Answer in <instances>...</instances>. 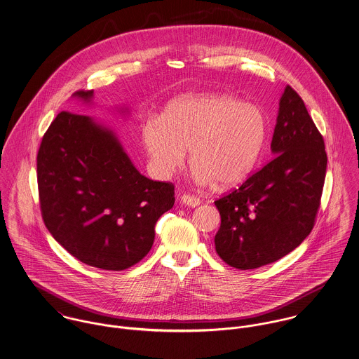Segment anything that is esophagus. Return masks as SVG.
Returning <instances> with one entry per match:
<instances>
[{
	"instance_id": "esophagus-1",
	"label": "esophagus",
	"mask_w": 359,
	"mask_h": 359,
	"mask_svg": "<svg viewBox=\"0 0 359 359\" xmlns=\"http://www.w3.org/2000/svg\"><path fill=\"white\" fill-rule=\"evenodd\" d=\"M181 203L184 205H188V207H197L200 205V198H197L196 196L192 195H182L181 196Z\"/></svg>"
}]
</instances>
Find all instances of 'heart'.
Returning a JSON list of instances; mask_svg holds the SVG:
<instances>
[{
	"mask_svg": "<svg viewBox=\"0 0 359 359\" xmlns=\"http://www.w3.org/2000/svg\"><path fill=\"white\" fill-rule=\"evenodd\" d=\"M266 138L261 109L226 95L177 98L163 121L148 122L144 142L154 170L168 177L178 171L191 149L195 181L231 188L248 178Z\"/></svg>",
	"mask_w": 359,
	"mask_h": 359,
	"instance_id": "heart-1",
	"label": "heart"
}]
</instances>
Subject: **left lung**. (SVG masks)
I'll list each match as a JSON object with an SVG mask.
<instances>
[{"label": "left lung", "mask_w": 359, "mask_h": 359, "mask_svg": "<svg viewBox=\"0 0 359 359\" xmlns=\"http://www.w3.org/2000/svg\"><path fill=\"white\" fill-rule=\"evenodd\" d=\"M274 158L238 189L215 201L221 226L215 251L248 270L281 259L310 234L325 182L324 138L291 86L280 98Z\"/></svg>", "instance_id": "1"}]
</instances>
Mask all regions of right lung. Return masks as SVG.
I'll return each instance as SVG.
<instances>
[{"label":"right lung","instance_id":"right-lung-1","mask_svg":"<svg viewBox=\"0 0 359 359\" xmlns=\"http://www.w3.org/2000/svg\"><path fill=\"white\" fill-rule=\"evenodd\" d=\"M72 98L93 104V90ZM123 116L129 108H118ZM36 175L42 218L78 261L125 270L152 248L158 219L174 205V187L142 175L114 129L88 115L60 112L45 133Z\"/></svg>","mask_w":359,"mask_h":359}]
</instances>
